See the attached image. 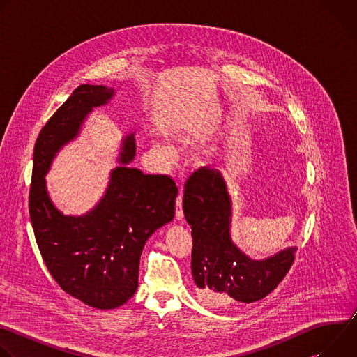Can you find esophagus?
Listing matches in <instances>:
<instances>
[{
	"mask_svg": "<svg viewBox=\"0 0 357 357\" xmlns=\"http://www.w3.org/2000/svg\"><path fill=\"white\" fill-rule=\"evenodd\" d=\"M178 220L183 219V211H182V189H179V195L176 197V213H175Z\"/></svg>",
	"mask_w": 357,
	"mask_h": 357,
	"instance_id": "1",
	"label": "esophagus"
}]
</instances>
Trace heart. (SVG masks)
<instances>
[{"label":"heart","instance_id":"1","mask_svg":"<svg viewBox=\"0 0 357 357\" xmlns=\"http://www.w3.org/2000/svg\"><path fill=\"white\" fill-rule=\"evenodd\" d=\"M152 145H154V148H155L157 151H160L165 158H171V157H172V149H171V146H169L167 142H164L162 139L155 138L154 141H152Z\"/></svg>","mask_w":357,"mask_h":357}]
</instances>
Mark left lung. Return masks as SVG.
Returning <instances> with one entry per match:
<instances>
[{"instance_id":"obj_1","label":"left lung","mask_w":357,"mask_h":357,"mask_svg":"<svg viewBox=\"0 0 357 357\" xmlns=\"http://www.w3.org/2000/svg\"><path fill=\"white\" fill-rule=\"evenodd\" d=\"M183 213L192 229V277L196 295L212 307L256 302L284 280L295 247L252 260L231 240V199L219 171L199 168L185 183Z\"/></svg>"}]
</instances>
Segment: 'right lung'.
I'll use <instances>...</instances> for the list:
<instances>
[{
    "label": "right lung",
    "mask_w": 357,
    "mask_h": 357,
    "mask_svg": "<svg viewBox=\"0 0 357 357\" xmlns=\"http://www.w3.org/2000/svg\"><path fill=\"white\" fill-rule=\"evenodd\" d=\"M106 86H79L40 130L33 148L29 216L42 259L69 295L91 308L121 307L138 288L145 241L175 215L178 188L167 175L128 167L135 157L134 132L121 142L120 164L97 205L82 216L63 215L49 197L45 175L58 152L77 138L93 109L114 96Z\"/></svg>",
    "instance_id": "add662e5"
}]
</instances>
